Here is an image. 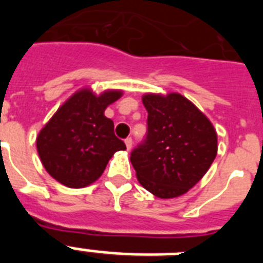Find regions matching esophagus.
Wrapping results in <instances>:
<instances>
[{
  "mask_svg": "<svg viewBox=\"0 0 263 263\" xmlns=\"http://www.w3.org/2000/svg\"><path fill=\"white\" fill-rule=\"evenodd\" d=\"M125 145H126L127 150H130V148H132V146H133V139L130 138V137H127V138L125 139Z\"/></svg>",
  "mask_w": 263,
  "mask_h": 263,
  "instance_id": "esophagus-1",
  "label": "esophagus"
}]
</instances>
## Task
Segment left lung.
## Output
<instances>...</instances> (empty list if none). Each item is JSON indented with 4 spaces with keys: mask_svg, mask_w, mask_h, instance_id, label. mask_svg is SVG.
I'll list each match as a JSON object with an SVG mask.
<instances>
[{
    "mask_svg": "<svg viewBox=\"0 0 263 263\" xmlns=\"http://www.w3.org/2000/svg\"><path fill=\"white\" fill-rule=\"evenodd\" d=\"M147 132L130 154L141 185L160 199L185 194L208 171L217 154L211 121L179 93L145 95Z\"/></svg>",
    "mask_w": 263,
    "mask_h": 263,
    "instance_id": "8db88e82",
    "label": "left lung"
}]
</instances>
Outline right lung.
<instances>
[{
  "label": "right lung",
  "mask_w": 263,
  "mask_h": 263,
  "mask_svg": "<svg viewBox=\"0 0 263 263\" xmlns=\"http://www.w3.org/2000/svg\"><path fill=\"white\" fill-rule=\"evenodd\" d=\"M120 90L96 96L81 89L69 97L41 130L36 148L47 173L71 188L96 182L109 159L125 150L124 141L115 134V124L104 116L109 104L121 97Z\"/></svg>",
  "instance_id": "obj_1"
}]
</instances>
